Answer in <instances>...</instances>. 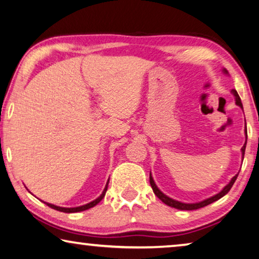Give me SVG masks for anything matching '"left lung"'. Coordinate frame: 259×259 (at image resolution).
<instances>
[{
  "label": "left lung",
  "instance_id": "obj_1",
  "mask_svg": "<svg viewBox=\"0 0 259 259\" xmlns=\"http://www.w3.org/2000/svg\"><path fill=\"white\" fill-rule=\"evenodd\" d=\"M224 71H226V72H227V70H224ZM231 92L234 93V96H235V98H236V104H237L239 107L243 108L241 98H239L237 91H236V90H232ZM245 133H246V132H245ZM245 146H246V141H245L244 146H243V147H242V156H243V159H244ZM237 176H238V174H236V175L234 176V178L231 179V181H230L229 183H228V185H227L226 187H224V188L222 189V192H220L219 194L213 195V196H211L210 198H207V200H204V201H202V202H198V203H182V202L175 201V200H173V198L166 196V195H164L162 192H161V190H160L159 188H157L156 185H155V182H154V180H153L151 174H149V182H151V186H152L153 192H154V194L156 195L157 197L160 198L161 201L163 202L164 204L169 205V207H171V208L180 209V210H196V209L203 208V207H205V205H208V204L212 203V202L220 200L221 197H223L224 195L228 194V192H229V190L231 189V187L234 186V183H235V181H236V179H237Z\"/></svg>",
  "mask_w": 259,
  "mask_h": 259
}]
</instances>
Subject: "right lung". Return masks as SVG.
<instances>
[{
  "instance_id": "1",
  "label": "right lung",
  "mask_w": 259,
  "mask_h": 259,
  "mask_svg": "<svg viewBox=\"0 0 259 259\" xmlns=\"http://www.w3.org/2000/svg\"><path fill=\"white\" fill-rule=\"evenodd\" d=\"M108 180H110V179H108ZM107 185H108V181H107ZM107 185H106V187H105V189H104L103 194L100 195V196H99L98 198H96L95 201L90 202V203H88V204H85V205H80V207H77V208H62V207H57V205H54V204L47 203V202H44V203H46L47 205H49V207H50V208L55 209V210L63 211V212H78V211H84V210H88V209L92 208V207H95L96 204H98L99 202L103 200L104 196H105V194H106V190H107Z\"/></svg>"
}]
</instances>
